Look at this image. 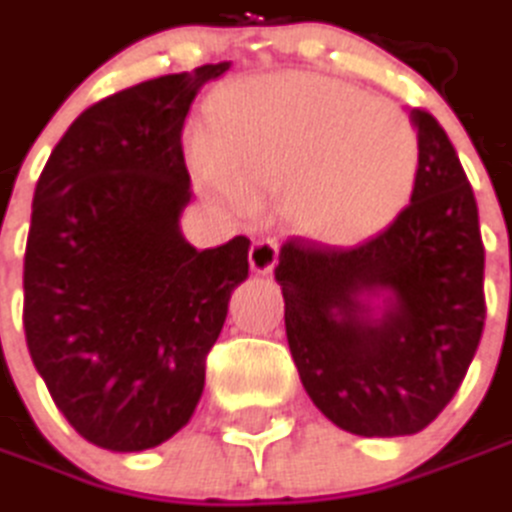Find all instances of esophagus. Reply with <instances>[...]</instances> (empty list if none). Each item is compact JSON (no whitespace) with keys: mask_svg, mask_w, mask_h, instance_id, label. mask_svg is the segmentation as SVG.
Returning <instances> with one entry per match:
<instances>
[{"mask_svg":"<svg viewBox=\"0 0 512 512\" xmlns=\"http://www.w3.org/2000/svg\"><path fill=\"white\" fill-rule=\"evenodd\" d=\"M279 259V247H276L274 238H253L250 244V268L256 274H271Z\"/></svg>","mask_w":512,"mask_h":512,"instance_id":"esophagus-1","label":"esophagus"}]
</instances>
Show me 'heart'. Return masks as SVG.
<instances>
[{
	"label": "heart",
	"instance_id": "1",
	"mask_svg": "<svg viewBox=\"0 0 512 512\" xmlns=\"http://www.w3.org/2000/svg\"><path fill=\"white\" fill-rule=\"evenodd\" d=\"M218 168L206 183L233 203L285 192L309 236L355 241L411 198L420 145L390 104L320 75H271L224 90L209 110Z\"/></svg>",
	"mask_w": 512,
	"mask_h": 512
}]
</instances>
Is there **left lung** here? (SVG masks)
<instances>
[{"mask_svg":"<svg viewBox=\"0 0 512 512\" xmlns=\"http://www.w3.org/2000/svg\"><path fill=\"white\" fill-rule=\"evenodd\" d=\"M411 203L352 247L291 236L279 250L285 335L311 402L349 434H417L452 402L481 344L478 203L440 122L417 107ZM387 293L382 315L369 300Z\"/></svg>","mask_w":512,"mask_h":512,"instance_id":"8db88e82","label":"left lung"}]
</instances>
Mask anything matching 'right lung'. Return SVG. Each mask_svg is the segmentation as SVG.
<instances>
[{"mask_svg": "<svg viewBox=\"0 0 512 512\" xmlns=\"http://www.w3.org/2000/svg\"><path fill=\"white\" fill-rule=\"evenodd\" d=\"M227 69L206 63L95 101L34 189L25 344L60 414L110 452L160 446L189 422L247 279L250 238L195 250L177 224L192 201L183 122Z\"/></svg>", "mask_w": 512, "mask_h": 512, "instance_id": "right-lung-1", "label": "right lung"}]
</instances>
